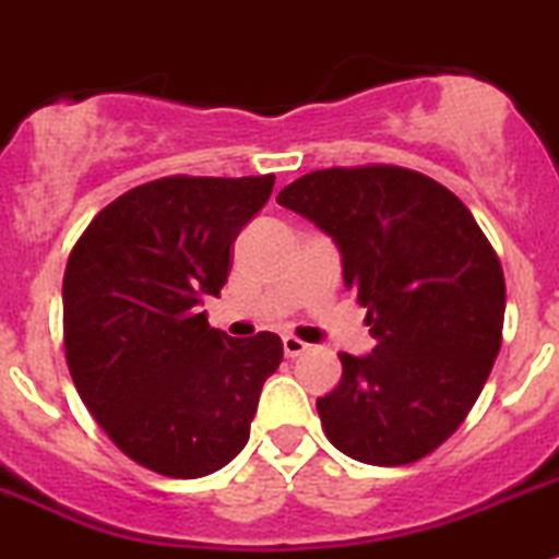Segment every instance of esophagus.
<instances>
[{
  "label": "esophagus",
  "mask_w": 559,
  "mask_h": 559,
  "mask_svg": "<svg viewBox=\"0 0 559 559\" xmlns=\"http://www.w3.org/2000/svg\"><path fill=\"white\" fill-rule=\"evenodd\" d=\"M306 350H309V345H306L304 340H298V336H292V334L284 336V354L289 356V359H295V356L306 354Z\"/></svg>",
  "instance_id": "1"
}]
</instances>
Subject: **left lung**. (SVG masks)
<instances>
[{"label":"left lung","mask_w":559,"mask_h":559,"mask_svg":"<svg viewBox=\"0 0 559 559\" xmlns=\"http://www.w3.org/2000/svg\"><path fill=\"white\" fill-rule=\"evenodd\" d=\"M278 203L334 239L376 340L373 354H340V384L317 399L325 437L365 465L424 460L460 429L499 356V255L454 192L392 164L317 169Z\"/></svg>","instance_id":"obj_1"}]
</instances>
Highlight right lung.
I'll return each instance as SVG.
<instances>
[{"mask_svg": "<svg viewBox=\"0 0 559 559\" xmlns=\"http://www.w3.org/2000/svg\"><path fill=\"white\" fill-rule=\"evenodd\" d=\"M275 175H169L105 205L69 253L63 345L80 399L117 449L173 479L228 465L250 437L284 342L234 340L200 309Z\"/></svg>", "mask_w": 559, "mask_h": 559, "instance_id": "1", "label": "right lung"}]
</instances>
